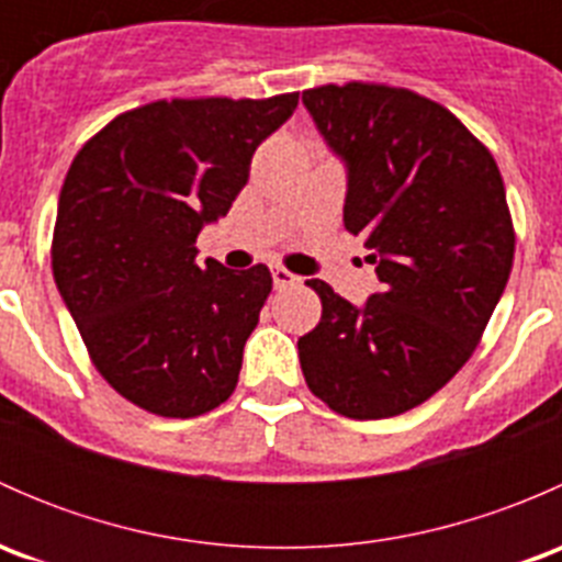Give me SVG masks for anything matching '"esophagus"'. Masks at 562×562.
Segmentation results:
<instances>
[{
  "instance_id": "obj_1",
  "label": "esophagus",
  "mask_w": 562,
  "mask_h": 562,
  "mask_svg": "<svg viewBox=\"0 0 562 562\" xmlns=\"http://www.w3.org/2000/svg\"><path fill=\"white\" fill-rule=\"evenodd\" d=\"M271 280H274V288H291L296 285L299 277L291 274L288 269H282V266H274V269H271Z\"/></svg>"
}]
</instances>
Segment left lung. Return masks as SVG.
Wrapping results in <instances>:
<instances>
[{"instance_id":"left-lung-1","label":"left lung","mask_w":562,"mask_h":562,"mask_svg":"<svg viewBox=\"0 0 562 562\" xmlns=\"http://www.w3.org/2000/svg\"><path fill=\"white\" fill-rule=\"evenodd\" d=\"M302 103L342 160L345 231L364 239L381 280L361 307L307 282L323 315L299 339L304 381L348 418L400 416L462 370L506 291V187L486 146L422 94L328 83Z\"/></svg>"}]
</instances>
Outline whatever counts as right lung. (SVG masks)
I'll use <instances>...</instances> for the list:
<instances>
[{
	"label": "right lung",
	"instance_id": "obj_1",
	"mask_svg": "<svg viewBox=\"0 0 562 562\" xmlns=\"http://www.w3.org/2000/svg\"><path fill=\"white\" fill-rule=\"evenodd\" d=\"M296 105L299 94L160 100L113 119L72 160L54 282L100 375L133 405L192 418L234 394L271 274L198 266L195 239Z\"/></svg>",
	"mask_w": 562,
	"mask_h": 562
}]
</instances>
